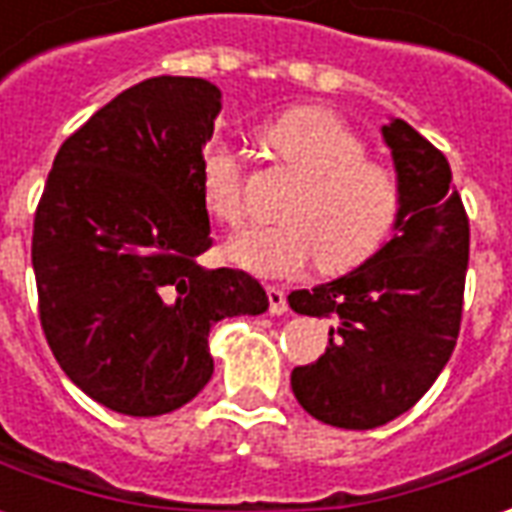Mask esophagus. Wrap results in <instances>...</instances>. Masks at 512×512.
I'll list each match as a JSON object with an SVG mask.
<instances>
[{"instance_id":"1","label":"esophagus","mask_w":512,"mask_h":512,"mask_svg":"<svg viewBox=\"0 0 512 512\" xmlns=\"http://www.w3.org/2000/svg\"><path fill=\"white\" fill-rule=\"evenodd\" d=\"M267 301H270V312L273 315H284L287 312V292L281 287H267Z\"/></svg>"}]
</instances>
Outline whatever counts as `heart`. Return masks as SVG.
<instances>
[{"instance_id":"obj_1","label":"heart","mask_w":512,"mask_h":512,"mask_svg":"<svg viewBox=\"0 0 512 512\" xmlns=\"http://www.w3.org/2000/svg\"><path fill=\"white\" fill-rule=\"evenodd\" d=\"M262 150L298 181L281 211L284 225H259L228 242V259L262 278H292L320 259L326 273L365 264L390 239L404 209L393 167L368 158V142L340 116L301 108L259 133ZM197 183L214 220L245 217V167L222 142L200 150Z\"/></svg>"}]
</instances>
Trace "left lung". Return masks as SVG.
Returning a JSON list of instances; mask_svg holds the SVG:
<instances>
[{"label": "left lung", "mask_w": 512, "mask_h": 512, "mask_svg": "<svg viewBox=\"0 0 512 512\" xmlns=\"http://www.w3.org/2000/svg\"><path fill=\"white\" fill-rule=\"evenodd\" d=\"M404 186L396 234L348 276L290 292L298 315L331 320L329 345L292 370L303 410L340 429H376L418 404L457 345L468 214L446 155L404 119L384 125Z\"/></svg>", "instance_id": "left-lung-1"}]
</instances>
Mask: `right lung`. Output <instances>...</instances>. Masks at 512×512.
<instances>
[{
    "instance_id": "obj_1",
    "label": "right lung",
    "mask_w": 512,
    "mask_h": 512,
    "mask_svg": "<svg viewBox=\"0 0 512 512\" xmlns=\"http://www.w3.org/2000/svg\"><path fill=\"white\" fill-rule=\"evenodd\" d=\"M220 114L200 77H150L61 144L33 222L38 317L63 373L136 418L183 407L209 384V331L262 315L245 270L200 267L211 248L197 161Z\"/></svg>"
}]
</instances>
